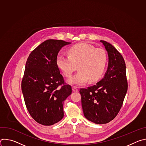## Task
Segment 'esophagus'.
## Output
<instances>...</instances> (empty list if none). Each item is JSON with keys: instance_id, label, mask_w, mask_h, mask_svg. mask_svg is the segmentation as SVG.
<instances>
[{"instance_id": "1", "label": "esophagus", "mask_w": 146, "mask_h": 146, "mask_svg": "<svg viewBox=\"0 0 146 146\" xmlns=\"http://www.w3.org/2000/svg\"><path fill=\"white\" fill-rule=\"evenodd\" d=\"M72 90H73V92H77V91H78V90L77 89V87H73L72 88Z\"/></svg>"}]
</instances>
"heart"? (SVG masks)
<instances>
[{"mask_svg": "<svg viewBox=\"0 0 146 146\" xmlns=\"http://www.w3.org/2000/svg\"><path fill=\"white\" fill-rule=\"evenodd\" d=\"M68 56L58 55L56 58L58 68L66 77H70L76 69L78 72L68 81L72 86H81L90 80H98L105 70L108 56L102 48L87 43L75 44L67 50Z\"/></svg>", "mask_w": 146, "mask_h": 146, "instance_id": "obj_1", "label": "heart"}]
</instances>
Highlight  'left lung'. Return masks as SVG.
Listing matches in <instances>:
<instances>
[{
  "mask_svg": "<svg viewBox=\"0 0 146 146\" xmlns=\"http://www.w3.org/2000/svg\"><path fill=\"white\" fill-rule=\"evenodd\" d=\"M109 57L107 71L96 84L81 88V105L85 117L97 124L106 123L117 115L128 90L126 66L122 55L111 44L100 40Z\"/></svg>",
  "mask_w": 146,
  "mask_h": 146,
  "instance_id": "1",
  "label": "left lung"
}]
</instances>
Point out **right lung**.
Returning <instances> with one entry per match:
<instances>
[{
	"mask_svg": "<svg viewBox=\"0 0 146 146\" xmlns=\"http://www.w3.org/2000/svg\"><path fill=\"white\" fill-rule=\"evenodd\" d=\"M70 43L60 40H46L27 59L22 92L30 115L43 125H52L63 118L64 102L72 92L55 62L60 50Z\"/></svg>",
	"mask_w": 146,
	"mask_h": 146,
	"instance_id": "1",
	"label": "right lung"
}]
</instances>
